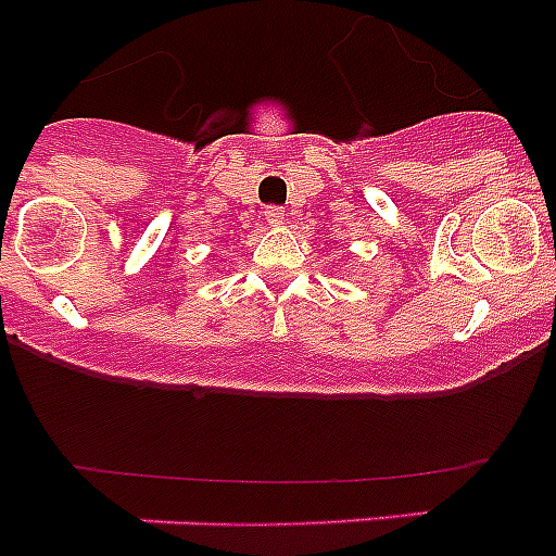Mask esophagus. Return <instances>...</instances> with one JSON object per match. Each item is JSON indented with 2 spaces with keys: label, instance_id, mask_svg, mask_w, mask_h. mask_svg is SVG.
I'll use <instances>...</instances> for the list:
<instances>
[{
  "label": "esophagus",
  "instance_id": "esophagus-1",
  "mask_svg": "<svg viewBox=\"0 0 556 556\" xmlns=\"http://www.w3.org/2000/svg\"><path fill=\"white\" fill-rule=\"evenodd\" d=\"M264 219H267V225L278 228V225H283V211L278 208V205H267V208H264Z\"/></svg>",
  "mask_w": 556,
  "mask_h": 556
}]
</instances>
